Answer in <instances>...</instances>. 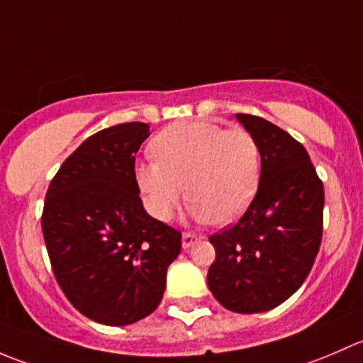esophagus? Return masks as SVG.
Returning <instances> with one entry per match:
<instances>
[{
  "instance_id": "esophagus-1",
  "label": "esophagus",
  "mask_w": 363,
  "mask_h": 363,
  "mask_svg": "<svg viewBox=\"0 0 363 363\" xmlns=\"http://www.w3.org/2000/svg\"><path fill=\"white\" fill-rule=\"evenodd\" d=\"M196 241H197L196 234H192V233H183V236H182V246H183V250L190 248V246H192Z\"/></svg>"
}]
</instances>
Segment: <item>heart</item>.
<instances>
[{
	"label": "heart",
	"mask_w": 363,
	"mask_h": 363,
	"mask_svg": "<svg viewBox=\"0 0 363 363\" xmlns=\"http://www.w3.org/2000/svg\"><path fill=\"white\" fill-rule=\"evenodd\" d=\"M155 160L140 162L134 177L148 211L173 218L186 196L194 216L213 223L234 222L257 192L260 152L245 129L213 122H177L152 141Z\"/></svg>",
	"instance_id": "b5f03b06"
}]
</instances>
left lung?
<instances>
[{"label":"left lung","mask_w":363,"mask_h":363,"mask_svg":"<svg viewBox=\"0 0 363 363\" xmlns=\"http://www.w3.org/2000/svg\"><path fill=\"white\" fill-rule=\"evenodd\" d=\"M236 118L259 145V189L236 225L209 238L216 259L208 286L225 309L252 315L285 302L308 278L320 250L325 196L298 141L255 115Z\"/></svg>","instance_id":"8db88e82"}]
</instances>
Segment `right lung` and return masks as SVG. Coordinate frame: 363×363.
<instances>
[{
  "label": "right lung",
  "instance_id": "obj_1",
  "mask_svg": "<svg viewBox=\"0 0 363 363\" xmlns=\"http://www.w3.org/2000/svg\"><path fill=\"white\" fill-rule=\"evenodd\" d=\"M150 125L127 122L92 134L59 167L42 230L55 279L87 318L136 323L160 304L182 234L143 208L134 159Z\"/></svg>",
  "mask_w": 363,
  "mask_h": 363
}]
</instances>
